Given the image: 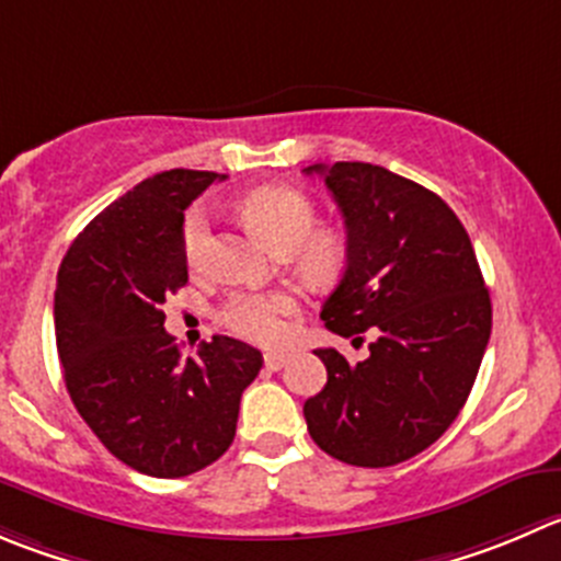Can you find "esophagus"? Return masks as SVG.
I'll use <instances>...</instances> for the list:
<instances>
[{"label":"esophagus","mask_w":561,"mask_h":561,"mask_svg":"<svg viewBox=\"0 0 561 561\" xmlns=\"http://www.w3.org/2000/svg\"><path fill=\"white\" fill-rule=\"evenodd\" d=\"M285 362H287L285 351H268V353H265V367H268V369L285 367Z\"/></svg>","instance_id":"34e87169"}]
</instances>
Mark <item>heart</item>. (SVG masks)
<instances>
[{
    "instance_id": "b5f03b06",
    "label": "heart",
    "mask_w": 561,
    "mask_h": 561,
    "mask_svg": "<svg viewBox=\"0 0 561 561\" xmlns=\"http://www.w3.org/2000/svg\"><path fill=\"white\" fill-rule=\"evenodd\" d=\"M243 219L276 252H296L309 274H329L342 260V238L334 230H312L318 221L314 203L290 186H265L238 203ZM183 257L188 268L199 271L210 254V214L197 205L183 221ZM298 301L287 290H247L230 296L221 320L238 336L254 342H276L285 336L287 318L296 314Z\"/></svg>"
}]
</instances>
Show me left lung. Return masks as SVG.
I'll return each mask as SVG.
<instances>
[{
  "instance_id": "left-lung-1",
  "label": "left lung",
  "mask_w": 561,
  "mask_h": 561,
  "mask_svg": "<svg viewBox=\"0 0 561 561\" xmlns=\"http://www.w3.org/2000/svg\"><path fill=\"white\" fill-rule=\"evenodd\" d=\"M304 172L323 178L347 230L345 271L320 318L340 336L375 334L356 364L314 351L329 380L304 402L307 431L342 463L397 466L438 442L469 400L491 296L469 232L431 188L362 161Z\"/></svg>"
}]
</instances>
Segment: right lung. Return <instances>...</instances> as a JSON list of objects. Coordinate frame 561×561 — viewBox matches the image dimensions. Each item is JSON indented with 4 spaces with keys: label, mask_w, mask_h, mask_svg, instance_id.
<instances>
[{
    "label": "right lung",
    "mask_w": 561,
    "mask_h": 561,
    "mask_svg": "<svg viewBox=\"0 0 561 561\" xmlns=\"http://www.w3.org/2000/svg\"><path fill=\"white\" fill-rule=\"evenodd\" d=\"M225 175L170 170L114 199L70 243L54 329L65 386L90 431L130 469L175 480L236 438L241 394L263 353L232 336L181 358L161 312L188 282L183 210Z\"/></svg>",
    "instance_id": "add662e5"
}]
</instances>
